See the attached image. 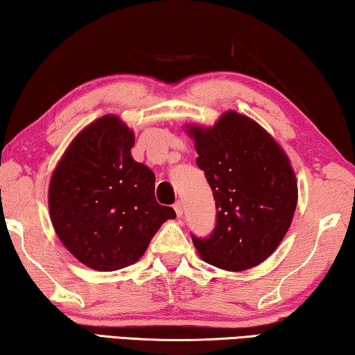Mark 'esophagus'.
<instances>
[{
	"instance_id": "esophagus-1",
	"label": "esophagus",
	"mask_w": 355,
	"mask_h": 355,
	"mask_svg": "<svg viewBox=\"0 0 355 355\" xmlns=\"http://www.w3.org/2000/svg\"><path fill=\"white\" fill-rule=\"evenodd\" d=\"M174 211H176V216L178 217H182V212H184V205H182V201H176V203H174Z\"/></svg>"
}]
</instances>
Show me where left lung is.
<instances>
[{"mask_svg": "<svg viewBox=\"0 0 355 355\" xmlns=\"http://www.w3.org/2000/svg\"><path fill=\"white\" fill-rule=\"evenodd\" d=\"M185 133L217 208L214 232L205 239L192 234L193 246L220 270L254 268L277 249L295 214L291 160L261 125L236 111L223 112L212 127L185 125Z\"/></svg>", "mask_w": 355, "mask_h": 355, "instance_id": "obj_1", "label": "left lung"}]
</instances>
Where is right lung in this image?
<instances>
[{"label":"right lung","instance_id":"1","mask_svg":"<svg viewBox=\"0 0 355 355\" xmlns=\"http://www.w3.org/2000/svg\"><path fill=\"white\" fill-rule=\"evenodd\" d=\"M135 133L106 114L76 135L49 182L60 241L80 263L116 271L138 261L176 212L155 200V174L132 157Z\"/></svg>","mask_w":355,"mask_h":355}]
</instances>
